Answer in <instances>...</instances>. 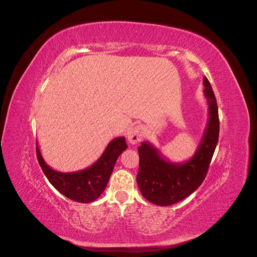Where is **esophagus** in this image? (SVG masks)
<instances>
[{
	"label": "esophagus",
	"mask_w": 257,
	"mask_h": 257,
	"mask_svg": "<svg viewBox=\"0 0 257 257\" xmlns=\"http://www.w3.org/2000/svg\"><path fill=\"white\" fill-rule=\"evenodd\" d=\"M145 134V128L143 125H135L132 126L127 132V141L132 145H135L142 141V138Z\"/></svg>",
	"instance_id": "obj_1"
}]
</instances>
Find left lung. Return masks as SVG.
Masks as SVG:
<instances>
[{
    "label": "left lung",
    "mask_w": 257,
    "mask_h": 257,
    "mask_svg": "<svg viewBox=\"0 0 257 257\" xmlns=\"http://www.w3.org/2000/svg\"><path fill=\"white\" fill-rule=\"evenodd\" d=\"M204 85L209 118L196 152L189 161L169 162L149 142L138 147L137 184L143 196L154 205L170 206L184 199L199 188L207 176L219 141L220 121L216 99L207 77H204Z\"/></svg>",
    "instance_id": "left-lung-1"
}]
</instances>
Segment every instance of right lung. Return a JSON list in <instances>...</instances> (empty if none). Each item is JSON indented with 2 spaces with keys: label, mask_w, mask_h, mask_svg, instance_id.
I'll return each instance as SVG.
<instances>
[{
  "label": "right lung",
  "mask_w": 257,
  "mask_h": 257,
  "mask_svg": "<svg viewBox=\"0 0 257 257\" xmlns=\"http://www.w3.org/2000/svg\"><path fill=\"white\" fill-rule=\"evenodd\" d=\"M126 148L125 138L116 137L108 144L94 164L73 173L57 172L46 164L37 144L36 155L45 176L54 188L69 199L87 204L97 199L105 191L115 162Z\"/></svg>",
  "instance_id": "obj_1"
}]
</instances>
